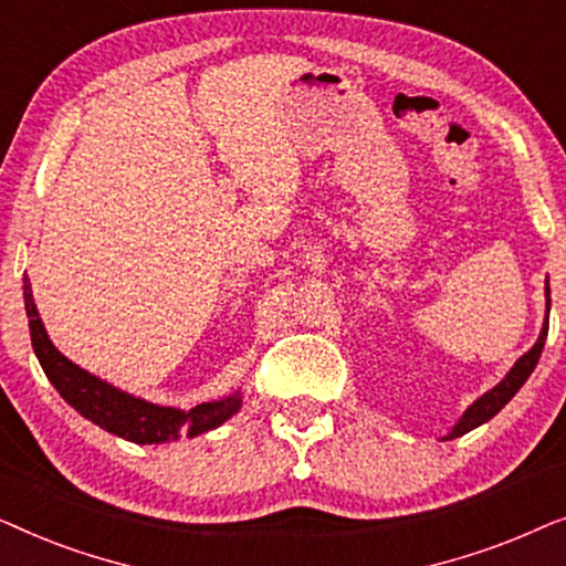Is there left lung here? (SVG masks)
Returning a JSON list of instances; mask_svg holds the SVG:
<instances>
[{"instance_id": "left-lung-1", "label": "left lung", "mask_w": 566, "mask_h": 566, "mask_svg": "<svg viewBox=\"0 0 566 566\" xmlns=\"http://www.w3.org/2000/svg\"><path fill=\"white\" fill-rule=\"evenodd\" d=\"M548 312H552V289H548V277H546V319H544V327H541V335L536 339V345H533L528 353L521 355V358L515 360V366L507 370L505 378H502L497 386H492V389L482 394V397H479L474 405L467 407V412L459 417V422L453 424L448 436H443V440L461 438V436H467L469 430L479 428V424L490 422L492 417L497 415L500 409L505 407L517 391H521V386L528 381L533 368H536V363L541 358V350H544V343H546V335H548Z\"/></svg>"}]
</instances>
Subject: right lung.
I'll return each mask as SVG.
<instances>
[{
    "label": "right lung",
    "mask_w": 566,
    "mask_h": 566,
    "mask_svg": "<svg viewBox=\"0 0 566 566\" xmlns=\"http://www.w3.org/2000/svg\"><path fill=\"white\" fill-rule=\"evenodd\" d=\"M22 296H25V314L35 358L41 363L43 374L49 376L53 389L82 417H87L90 422L99 424V428L113 432V436L138 446H159L167 443V440H180L182 436L196 438L200 432L216 430L242 407V389H237L223 399L203 401V405H196L185 412V409L177 407L154 405V401L134 397V394L107 384L105 378L90 374V370L69 360L51 343L41 314H38L28 275L22 277Z\"/></svg>",
    "instance_id": "right-lung-1"
}]
</instances>
